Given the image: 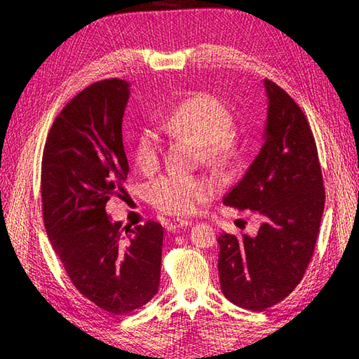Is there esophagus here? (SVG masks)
Returning a JSON list of instances; mask_svg holds the SVG:
<instances>
[{
  "label": "esophagus",
  "mask_w": 359,
  "mask_h": 359,
  "mask_svg": "<svg viewBox=\"0 0 359 359\" xmlns=\"http://www.w3.org/2000/svg\"><path fill=\"white\" fill-rule=\"evenodd\" d=\"M189 225H191L189 220H182V219L172 220V222L168 225V231H177V230H180V228H185V226H189Z\"/></svg>",
  "instance_id": "esophagus-1"
}]
</instances>
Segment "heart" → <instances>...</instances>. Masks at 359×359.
Returning a JSON list of instances; mask_svg holds the SVG:
<instances>
[{"label":"heart","mask_w":359,"mask_h":359,"mask_svg":"<svg viewBox=\"0 0 359 359\" xmlns=\"http://www.w3.org/2000/svg\"><path fill=\"white\" fill-rule=\"evenodd\" d=\"M163 131L185 135L199 143L203 158L215 165H226L239 156L234 133V116L219 97L197 93L185 98L160 120ZM162 157V139L154 128H144L137 135L134 160L142 171H154ZM212 196L207 180L168 174L148 187V201L172 216H191Z\"/></svg>","instance_id":"obj_1"}]
</instances>
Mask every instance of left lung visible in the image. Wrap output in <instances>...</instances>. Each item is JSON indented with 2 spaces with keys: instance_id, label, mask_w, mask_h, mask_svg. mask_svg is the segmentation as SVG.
<instances>
[{
  "instance_id": "obj_1",
  "label": "left lung",
  "mask_w": 359,
  "mask_h": 359,
  "mask_svg": "<svg viewBox=\"0 0 359 359\" xmlns=\"http://www.w3.org/2000/svg\"><path fill=\"white\" fill-rule=\"evenodd\" d=\"M269 109L264 144L242 180L224 197L264 217L255 238L219 236V280L228 301L251 311L280 302L313 256L325 191L313 133L284 89L264 80Z\"/></svg>"
}]
</instances>
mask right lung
<instances>
[{"label":"right lung","instance_id":"add662e5","mask_svg":"<svg viewBox=\"0 0 359 359\" xmlns=\"http://www.w3.org/2000/svg\"><path fill=\"white\" fill-rule=\"evenodd\" d=\"M128 98L129 83L118 79L83 89L52 123L41 162L43 220L52 247L75 288L114 315L154 297L163 245V228L154 220L125 236L121 222L106 215L129 172L121 135Z\"/></svg>","mask_w":359,"mask_h":359}]
</instances>
